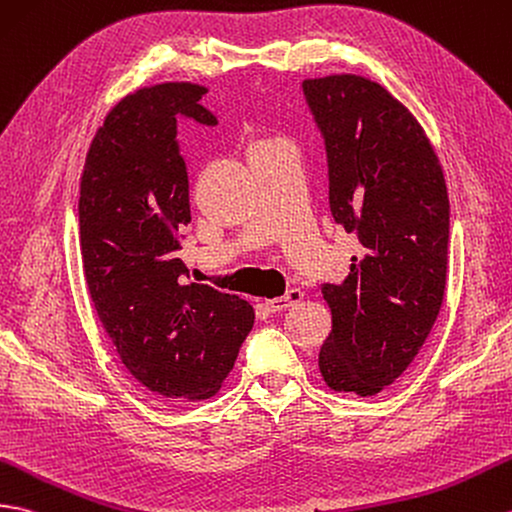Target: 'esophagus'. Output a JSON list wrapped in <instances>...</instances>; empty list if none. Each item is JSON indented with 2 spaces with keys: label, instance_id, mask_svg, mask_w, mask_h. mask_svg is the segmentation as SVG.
I'll use <instances>...</instances> for the list:
<instances>
[{
  "label": "esophagus",
  "instance_id": "34e87169",
  "mask_svg": "<svg viewBox=\"0 0 512 512\" xmlns=\"http://www.w3.org/2000/svg\"><path fill=\"white\" fill-rule=\"evenodd\" d=\"M301 299H303L301 290H290V292H285V296H279V299L266 301V307L270 312H285V310H290V307H294L296 303H301Z\"/></svg>",
  "mask_w": 512,
  "mask_h": 512
}]
</instances>
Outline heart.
<instances>
[{
  "instance_id": "b5f03b06",
  "label": "heart",
  "mask_w": 512,
  "mask_h": 512,
  "mask_svg": "<svg viewBox=\"0 0 512 512\" xmlns=\"http://www.w3.org/2000/svg\"><path fill=\"white\" fill-rule=\"evenodd\" d=\"M268 141H272V139H257L255 144H253V148H255V146H261V144H268Z\"/></svg>"
}]
</instances>
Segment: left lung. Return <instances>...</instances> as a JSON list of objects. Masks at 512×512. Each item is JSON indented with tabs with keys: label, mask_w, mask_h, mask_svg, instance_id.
I'll return each instance as SVG.
<instances>
[{
	"label": "left lung",
	"mask_w": 512,
	"mask_h": 512,
	"mask_svg": "<svg viewBox=\"0 0 512 512\" xmlns=\"http://www.w3.org/2000/svg\"><path fill=\"white\" fill-rule=\"evenodd\" d=\"M329 168L334 222L355 233L342 283H323L331 331L318 353L325 384L373 397L417 358L447 279L449 198L425 130L377 82L303 80Z\"/></svg>",
	"instance_id": "left-lung-1"
}]
</instances>
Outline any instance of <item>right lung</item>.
<instances>
[{"label": "right lung", "mask_w": 512, "mask_h": 512, "mask_svg": "<svg viewBox=\"0 0 512 512\" xmlns=\"http://www.w3.org/2000/svg\"><path fill=\"white\" fill-rule=\"evenodd\" d=\"M205 87L163 82L117 102L80 178V253L91 301L117 355L163 401L216 395L255 312L211 285L185 283L181 231L192 222L176 139L181 117L216 126Z\"/></svg>", "instance_id": "obj_1"}]
</instances>
